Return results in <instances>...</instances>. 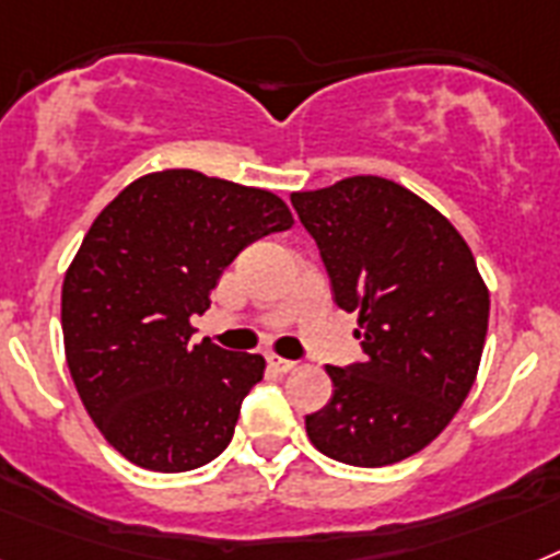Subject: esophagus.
<instances>
[{"label": "esophagus", "instance_id": "obj_1", "mask_svg": "<svg viewBox=\"0 0 560 560\" xmlns=\"http://www.w3.org/2000/svg\"><path fill=\"white\" fill-rule=\"evenodd\" d=\"M270 368L276 370V373H293L295 368H299V364H295V361H290V359H279V355H270Z\"/></svg>", "mask_w": 560, "mask_h": 560}]
</instances>
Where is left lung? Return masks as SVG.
<instances>
[{
  "label": "left lung",
  "mask_w": 560,
  "mask_h": 560,
  "mask_svg": "<svg viewBox=\"0 0 560 560\" xmlns=\"http://www.w3.org/2000/svg\"><path fill=\"white\" fill-rule=\"evenodd\" d=\"M332 299L359 313L368 359L327 368L332 398L304 418L318 453L387 467L453 421L481 364L490 290L462 233L407 187L350 176L293 192Z\"/></svg>",
  "instance_id": "1"
}]
</instances>
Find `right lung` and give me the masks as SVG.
Listing matches in <instances>:
<instances>
[{"mask_svg": "<svg viewBox=\"0 0 560 560\" xmlns=\"http://www.w3.org/2000/svg\"><path fill=\"white\" fill-rule=\"evenodd\" d=\"M288 228L276 192L199 171L148 173L96 215L65 272V355L93 424L136 467L187 472L230 444L265 359L192 345L190 318L247 244Z\"/></svg>", "mask_w": 560, "mask_h": 560, "instance_id": "obj_1", "label": "right lung"}]
</instances>
